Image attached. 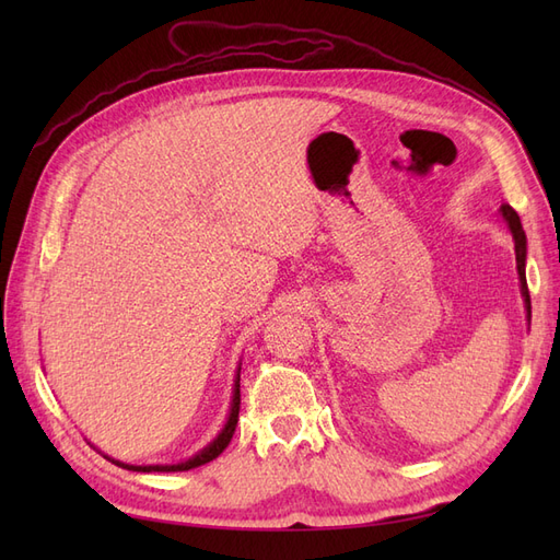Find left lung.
Instances as JSON below:
<instances>
[{
    "mask_svg": "<svg viewBox=\"0 0 560 560\" xmlns=\"http://www.w3.org/2000/svg\"><path fill=\"white\" fill-rule=\"evenodd\" d=\"M500 214L512 231L514 238V249H516V270H518V282H521V296L525 303V313H528V325H530V292H528V282H525V231L521 226V219L516 210L510 206V202H502Z\"/></svg>",
    "mask_w": 560,
    "mask_h": 560,
    "instance_id": "left-lung-1",
    "label": "left lung"
}]
</instances>
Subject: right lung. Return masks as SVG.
Instances as JSON below:
<instances>
[{
  "instance_id": "obj_1",
  "label": "right lung",
  "mask_w": 560,
  "mask_h": 560,
  "mask_svg": "<svg viewBox=\"0 0 560 560\" xmlns=\"http://www.w3.org/2000/svg\"><path fill=\"white\" fill-rule=\"evenodd\" d=\"M238 411H241V366H238V374H235V381H233V399H231V411H229V420H226L224 430L217 434L214 442H210L206 448L198 451L194 457H189V460L177 463V465H126V463L112 460V457L109 460L118 467L132 469V471H186V469L200 467V465L214 460V457L229 446V442L233 439V432H235V425H238Z\"/></svg>"
}]
</instances>
